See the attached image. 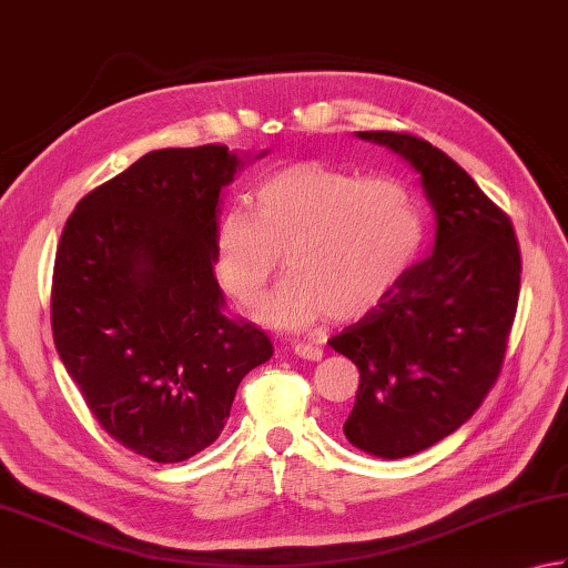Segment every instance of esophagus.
<instances>
[{"label": "esophagus", "instance_id": "34e87169", "mask_svg": "<svg viewBox=\"0 0 568 568\" xmlns=\"http://www.w3.org/2000/svg\"><path fill=\"white\" fill-rule=\"evenodd\" d=\"M293 349H295V355H297V357L311 359V363H317V359H323V349H320L317 345H311V343H297Z\"/></svg>", "mask_w": 568, "mask_h": 568}]
</instances>
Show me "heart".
Returning a JSON list of instances; mask_svg holds the SVG:
<instances>
[{
  "mask_svg": "<svg viewBox=\"0 0 568 568\" xmlns=\"http://www.w3.org/2000/svg\"><path fill=\"white\" fill-rule=\"evenodd\" d=\"M425 239L419 203L395 176H357L320 161L275 171L255 213L225 211L213 233V271L235 303L261 305L281 271L293 275L265 307L275 327L365 317L407 275Z\"/></svg>",
  "mask_w": 568,
  "mask_h": 568,
  "instance_id": "heart-1",
  "label": "heart"
}]
</instances>
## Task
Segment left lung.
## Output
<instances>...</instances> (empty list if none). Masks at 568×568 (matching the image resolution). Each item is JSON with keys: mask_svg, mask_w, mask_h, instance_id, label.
Segmentation results:
<instances>
[{"mask_svg": "<svg viewBox=\"0 0 568 568\" xmlns=\"http://www.w3.org/2000/svg\"><path fill=\"white\" fill-rule=\"evenodd\" d=\"M405 156L437 215L435 251L373 313L329 337L359 369L349 445L399 459L437 445L497 385L519 305L521 253L509 215L429 141L357 131Z\"/></svg>", "mask_w": 568, "mask_h": 568, "instance_id": "8db88e82", "label": "left lung"}]
</instances>
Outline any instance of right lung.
<instances>
[{
  "instance_id": "obj_1",
  "label": "right lung",
  "mask_w": 568,
  "mask_h": 568,
  "mask_svg": "<svg viewBox=\"0 0 568 568\" xmlns=\"http://www.w3.org/2000/svg\"><path fill=\"white\" fill-rule=\"evenodd\" d=\"M241 159L221 143L151 151L77 203L51 281V333L91 415L176 464L221 437L241 379L273 355L223 315L213 233Z\"/></svg>"
}]
</instances>
